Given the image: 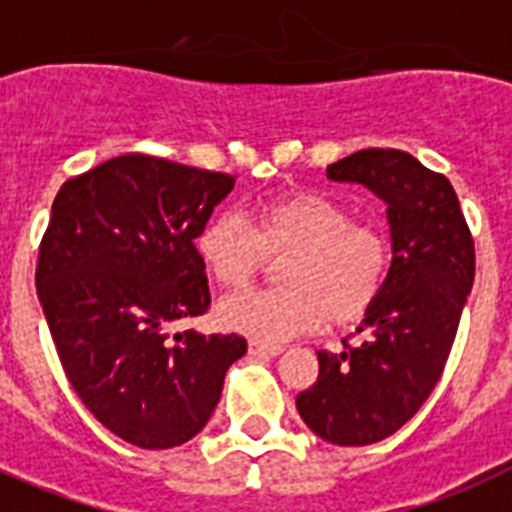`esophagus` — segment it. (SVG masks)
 <instances>
[{
    "mask_svg": "<svg viewBox=\"0 0 512 512\" xmlns=\"http://www.w3.org/2000/svg\"><path fill=\"white\" fill-rule=\"evenodd\" d=\"M283 351L281 343H263V341H249V354L252 356H278Z\"/></svg>",
    "mask_w": 512,
    "mask_h": 512,
    "instance_id": "esophagus-1",
    "label": "esophagus"
}]
</instances>
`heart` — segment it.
Returning <instances> with one entry per match:
<instances>
[{
  "label": "heart",
  "mask_w": 512,
  "mask_h": 512,
  "mask_svg": "<svg viewBox=\"0 0 512 512\" xmlns=\"http://www.w3.org/2000/svg\"><path fill=\"white\" fill-rule=\"evenodd\" d=\"M195 249L229 289L255 281L268 260H281L283 289L242 291L218 304V320L255 341H283L325 320H362L380 302L393 265L382 226L356 221L349 205L312 190L270 197L244 218L221 210L197 231Z\"/></svg>",
  "instance_id": "obj_1"
}]
</instances>
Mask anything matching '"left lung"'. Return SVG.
<instances>
[{
    "mask_svg": "<svg viewBox=\"0 0 512 512\" xmlns=\"http://www.w3.org/2000/svg\"><path fill=\"white\" fill-rule=\"evenodd\" d=\"M333 182H356L388 205L393 265L356 346L317 351L320 372L296 409L322 440L372 445L409 422L440 380L474 283V239L448 176L406 150L367 148L330 163Z\"/></svg>",
    "mask_w": 512,
    "mask_h": 512,
    "instance_id": "8db88e82",
    "label": "left lung"
}]
</instances>
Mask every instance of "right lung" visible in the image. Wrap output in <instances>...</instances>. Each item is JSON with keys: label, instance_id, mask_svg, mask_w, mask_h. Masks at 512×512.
<instances>
[{"label": "right lung", "instance_id": "1", "mask_svg": "<svg viewBox=\"0 0 512 512\" xmlns=\"http://www.w3.org/2000/svg\"><path fill=\"white\" fill-rule=\"evenodd\" d=\"M234 182L127 153L67 179L51 205L36 289L59 362L85 409L137 448L192 440L247 351L236 333H171L208 312L195 236Z\"/></svg>", "mask_w": 512, "mask_h": 512}]
</instances>
